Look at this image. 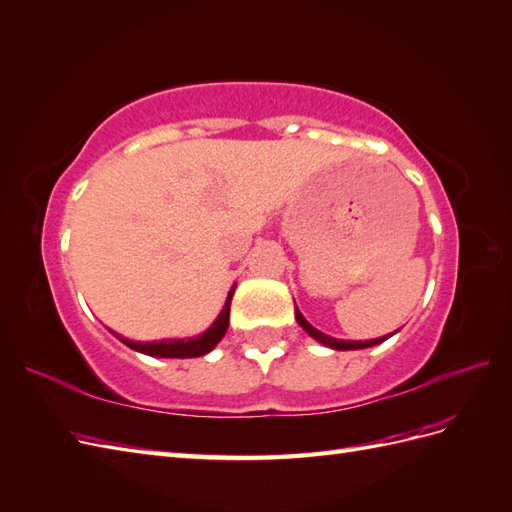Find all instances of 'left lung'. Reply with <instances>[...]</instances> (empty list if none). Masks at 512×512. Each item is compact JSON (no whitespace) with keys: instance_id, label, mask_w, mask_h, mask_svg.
<instances>
[{"instance_id":"1","label":"left lung","mask_w":512,"mask_h":512,"mask_svg":"<svg viewBox=\"0 0 512 512\" xmlns=\"http://www.w3.org/2000/svg\"><path fill=\"white\" fill-rule=\"evenodd\" d=\"M295 319H297V323L308 331V334L316 340V342H321V344H325V347H329V349H336V351H355V349H368V347H375V344H381V342H385L388 340L390 336H383V338H377V340H338V338H331V336H327V334H323V331H319L316 327H312L306 319H303V314L297 310V306H295Z\"/></svg>"}]
</instances>
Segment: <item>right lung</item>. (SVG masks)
Wrapping results in <instances>:
<instances>
[{
  "label": "right lung",
  "mask_w": 512,
  "mask_h": 512,
  "mask_svg": "<svg viewBox=\"0 0 512 512\" xmlns=\"http://www.w3.org/2000/svg\"><path fill=\"white\" fill-rule=\"evenodd\" d=\"M232 295H234V286L230 288L224 308H222V312L217 314V319L213 321V325L206 329V331H202V334L193 336V338H168V340H153V342H137V340H129V338L118 336L116 331H112V329H109V331H112V334L120 342L127 344L129 349H133L137 353L150 355V357H176V359L200 357V355L211 353L219 344V340H222L224 334L228 331Z\"/></svg>",
  "instance_id": "right-lung-1"
}]
</instances>
